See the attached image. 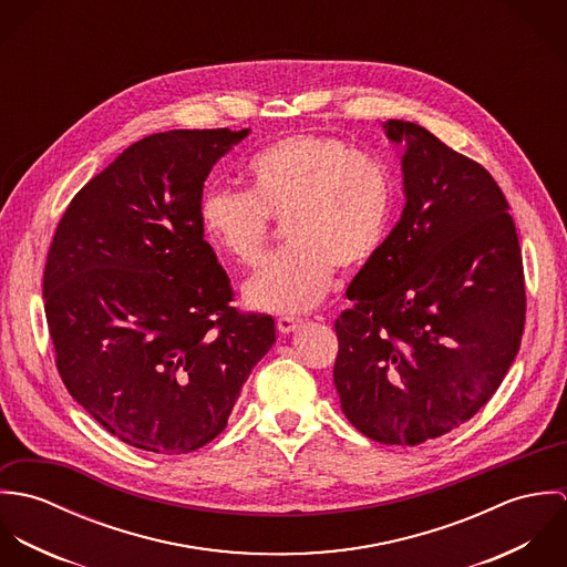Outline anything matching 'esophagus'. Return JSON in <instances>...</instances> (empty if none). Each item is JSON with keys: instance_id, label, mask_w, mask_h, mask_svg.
<instances>
[{"instance_id": "obj_1", "label": "esophagus", "mask_w": 567, "mask_h": 567, "mask_svg": "<svg viewBox=\"0 0 567 567\" xmlns=\"http://www.w3.org/2000/svg\"><path fill=\"white\" fill-rule=\"evenodd\" d=\"M301 319H295V317H279L277 319V329L281 331V333H290V331H295L297 327H301Z\"/></svg>"}]
</instances>
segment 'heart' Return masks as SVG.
I'll return each instance as SVG.
<instances>
[{
  "label": "heart",
  "mask_w": 567,
  "mask_h": 567,
  "mask_svg": "<svg viewBox=\"0 0 567 567\" xmlns=\"http://www.w3.org/2000/svg\"><path fill=\"white\" fill-rule=\"evenodd\" d=\"M248 192L212 187L200 200L207 238L243 266H257L272 223L288 248L246 284V299L270 312H306L323 301L336 268H364L386 240L395 183L389 167L324 133H295L246 165Z\"/></svg>",
  "instance_id": "obj_1"
}]
</instances>
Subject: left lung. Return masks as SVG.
Segmentation results:
<instances>
[{
  "mask_svg": "<svg viewBox=\"0 0 567 567\" xmlns=\"http://www.w3.org/2000/svg\"><path fill=\"white\" fill-rule=\"evenodd\" d=\"M405 142L402 220L347 288L333 384L369 439L421 445L470 421L502 384L524 323L522 248L485 167L419 124Z\"/></svg>",
  "mask_w": 567,
  "mask_h": 567,
  "instance_id": "left-lung-1",
  "label": "left lung"
}]
</instances>
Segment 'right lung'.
<instances>
[{"instance_id": "1", "label": "right lung", "mask_w": 567, "mask_h": 567, "mask_svg": "<svg viewBox=\"0 0 567 567\" xmlns=\"http://www.w3.org/2000/svg\"><path fill=\"white\" fill-rule=\"evenodd\" d=\"M248 128L167 131L128 146L65 209L43 301L70 395L120 441L187 454L214 441L275 321L234 306L200 225L203 185Z\"/></svg>"}]
</instances>
